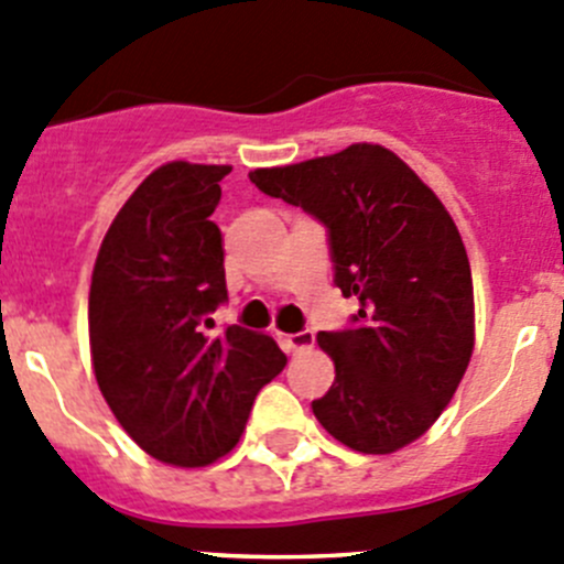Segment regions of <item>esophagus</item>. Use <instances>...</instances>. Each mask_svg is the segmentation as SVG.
<instances>
[{
	"mask_svg": "<svg viewBox=\"0 0 564 564\" xmlns=\"http://www.w3.org/2000/svg\"><path fill=\"white\" fill-rule=\"evenodd\" d=\"M276 340H279V346L285 348L288 354H296V351H304V348H313L315 335H313V332H307V329H302V332H276Z\"/></svg>",
	"mask_w": 564,
	"mask_h": 564,
	"instance_id": "esophagus-1",
	"label": "esophagus"
}]
</instances>
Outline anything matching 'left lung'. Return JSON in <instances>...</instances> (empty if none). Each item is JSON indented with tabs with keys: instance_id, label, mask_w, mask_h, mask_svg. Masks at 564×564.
<instances>
[{
	"instance_id": "8db88e82",
	"label": "left lung",
	"mask_w": 564,
	"mask_h": 564,
	"mask_svg": "<svg viewBox=\"0 0 564 564\" xmlns=\"http://www.w3.org/2000/svg\"><path fill=\"white\" fill-rule=\"evenodd\" d=\"M249 180L324 224L335 285L359 299L351 329L318 332L335 382L313 401L315 417L354 452H399L446 410L474 354V279L457 224L377 143Z\"/></svg>"
}]
</instances>
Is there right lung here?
Here are the masks:
<instances>
[{"mask_svg": "<svg viewBox=\"0 0 564 564\" xmlns=\"http://www.w3.org/2000/svg\"><path fill=\"white\" fill-rule=\"evenodd\" d=\"M229 165L174 160L138 185L90 276V359L116 421L154 459L216 463L243 434L254 395L288 357L273 337L227 326L221 229L210 216Z\"/></svg>", "mask_w": 564, "mask_h": 564, "instance_id": "obj_1", "label": "right lung"}]
</instances>
